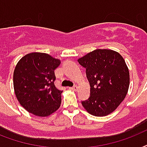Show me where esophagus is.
Wrapping results in <instances>:
<instances>
[{
	"label": "esophagus",
	"mask_w": 147,
	"mask_h": 147,
	"mask_svg": "<svg viewBox=\"0 0 147 147\" xmlns=\"http://www.w3.org/2000/svg\"><path fill=\"white\" fill-rule=\"evenodd\" d=\"M69 89L71 90V91H77V89H78V87L77 86H73V87H70L69 88Z\"/></svg>",
	"instance_id": "34e87169"
}]
</instances>
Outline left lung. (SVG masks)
Instances as JSON below:
<instances>
[{
	"label": "left lung",
	"mask_w": 147,
	"mask_h": 147,
	"mask_svg": "<svg viewBox=\"0 0 147 147\" xmlns=\"http://www.w3.org/2000/svg\"><path fill=\"white\" fill-rule=\"evenodd\" d=\"M90 83L89 98L82 102L90 114L107 116L125 98L130 85L129 69L123 58L111 49H98L79 58Z\"/></svg>",
	"instance_id": "left-lung-1"
}]
</instances>
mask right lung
Segmentation results:
<instances>
[{
	"instance_id": "obj_1",
	"label": "right lung",
	"mask_w": 147,
	"mask_h": 147,
	"mask_svg": "<svg viewBox=\"0 0 147 147\" xmlns=\"http://www.w3.org/2000/svg\"><path fill=\"white\" fill-rule=\"evenodd\" d=\"M60 62L43 53H29L17 62L13 77L15 95L28 112L47 117L59 108L62 92L54 85V71Z\"/></svg>"
}]
</instances>
